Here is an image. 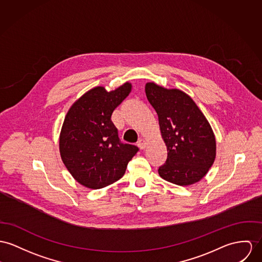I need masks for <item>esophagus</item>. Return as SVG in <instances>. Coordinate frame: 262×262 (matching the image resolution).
Here are the masks:
<instances>
[{"instance_id":"obj_1","label":"esophagus","mask_w":262,"mask_h":262,"mask_svg":"<svg viewBox=\"0 0 262 262\" xmlns=\"http://www.w3.org/2000/svg\"><path fill=\"white\" fill-rule=\"evenodd\" d=\"M138 146H139L141 149H143V148H145V146H146V142H145L144 140L141 139L140 141H138Z\"/></svg>"}]
</instances>
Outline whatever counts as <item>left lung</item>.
I'll return each mask as SVG.
<instances>
[{"mask_svg": "<svg viewBox=\"0 0 262 262\" xmlns=\"http://www.w3.org/2000/svg\"><path fill=\"white\" fill-rule=\"evenodd\" d=\"M145 95L158 114L167 149L160 176L178 185L201 181L215 160L216 143L209 122L192 99L178 89L147 82Z\"/></svg>", "mask_w": 262, "mask_h": 262, "instance_id": "1", "label": "left lung"}]
</instances>
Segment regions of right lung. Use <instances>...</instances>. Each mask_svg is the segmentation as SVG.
<instances>
[{
  "label": "right lung",
  "instance_id": "1",
  "mask_svg": "<svg viewBox=\"0 0 262 262\" xmlns=\"http://www.w3.org/2000/svg\"><path fill=\"white\" fill-rule=\"evenodd\" d=\"M125 82L115 91L97 86L69 110L60 135V158L73 178L99 189L119 181L139 147L122 143L111 120L113 112L129 95Z\"/></svg>",
  "mask_w": 262,
  "mask_h": 262
}]
</instances>
